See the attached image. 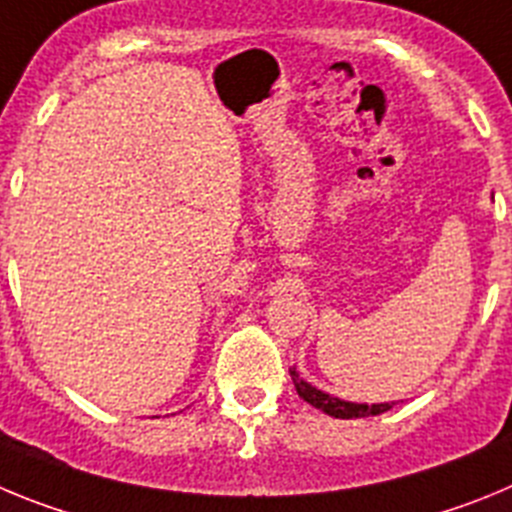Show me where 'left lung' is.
Returning a JSON list of instances; mask_svg holds the SVG:
<instances>
[{
  "instance_id": "obj_1",
  "label": "left lung",
  "mask_w": 512,
  "mask_h": 512,
  "mask_svg": "<svg viewBox=\"0 0 512 512\" xmlns=\"http://www.w3.org/2000/svg\"><path fill=\"white\" fill-rule=\"evenodd\" d=\"M289 374H292V382H295L297 387V395H300L305 402H310L312 408L323 410V413L330 415V418H341V420L369 418V415L387 413V410L395 405V402H372V405H369V402L341 400V397H333L328 395V392L318 390V387H312L310 382H305V379L300 377L297 369H289Z\"/></svg>"
}]
</instances>
